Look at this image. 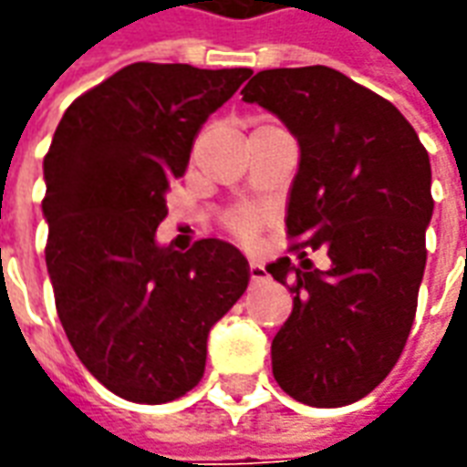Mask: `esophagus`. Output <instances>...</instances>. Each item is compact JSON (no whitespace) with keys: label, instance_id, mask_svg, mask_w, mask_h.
<instances>
[{"label":"esophagus","instance_id":"1","mask_svg":"<svg viewBox=\"0 0 467 467\" xmlns=\"http://www.w3.org/2000/svg\"><path fill=\"white\" fill-rule=\"evenodd\" d=\"M265 277H267V270H265V265L250 263V280H253V283H260V280H265Z\"/></svg>","mask_w":467,"mask_h":467}]
</instances>
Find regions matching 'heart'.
<instances>
[{
	"label": "heart",
	"instance_id": "obj_1",
	"mask_svg": "<svg viewBox=\"0 0 467 467\" xmlns=\"http://www.w3.org/2000/svg\"><path fill=\"white\" fill-rule=\"evenodd\" d=\"M227 224H230V230H233L237 237H243V240H253L257 230H260V213L257 210H234L230 217H227Z\"/></svg>",
	"mask_w": 467,
	"mask_h": 467
}]
</instances>
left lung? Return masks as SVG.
Here are the masks:
<instances>
[{"instance_id": "left-lung-1", "label": "left lung", "mask_w": 467, "mask_h": 467, "mask_svg": "<svg viewBox=\"0 0 467 467\" xmlns=\"http://www.w3.org/2000/svg\"><path fill=\"white\" fill-rule=\"evenodd\" d=\"M243 99L300 144L287 234L300 263L267 273L293 293L273 340V375L290 398L343 408L375 390L410 335L432 217L431 160L388 99L330 67L265 69ZM323 252V271L306 254Z\"/></svg>"}]
</instances>
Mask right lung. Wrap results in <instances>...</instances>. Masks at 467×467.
<instances>
[{
    "instance_id": "1",
    "label": "right lung",
    "mask_w": 467,
    "mask_h": 467,
    "mask_svg": "<svg viewBox=\"0 0 467 467\" xmlns=\"http://www.w3.org/2000/svg\"><path fill=\"white\" fill-rule=\"evenodd\" d=\"M253 69L137 62L77 97L45 157L47 273L87 370L130 402L200 382L213 325L247 290L234 244L157 243L197 134Z\"/></svg>"
}]
</instances>
